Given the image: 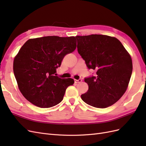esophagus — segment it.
<instances>
[{"mask_svg": "<svg viewBox=\"0 0 146 146\" xmlns=\"http://www.w3.org/2000/svg\"><path fill=\"white\" fill-rule=\"evenodd\" d=\"M74 81H75V83H80V82H82V79H78V80H76V79H75Z\"/></svg>", "mask_w": 146, "mask_h": 146, "instance_id": "1", "label": "esophagus"}]
</instances>
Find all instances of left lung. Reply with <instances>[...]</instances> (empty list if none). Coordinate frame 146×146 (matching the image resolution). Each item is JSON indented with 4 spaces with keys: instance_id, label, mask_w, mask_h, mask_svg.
I'll list each match as a JSON object with an SVG mask.
<instances>
[{
    "instance_id": "8db88e82",
    "label": "left lung",
    "mask_w": 146,
    "mask_h": 146,
    "mask_svg": "<svg viewBox=\"0 0 146 146\" xmlns=\"http://www.w3.org/2000/svg\"><path fill=\"white\" fill-rule=\"evenodd\" d=\"M77 50L96 76L86 78L88 90L82 99L94 107L105 108L125 93L131 76L130 55L117 38L103 35L76 36Z\"/></svg>"
}]
</instances>
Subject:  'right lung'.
I'll return each mask as SVG.
<instances>
[{
	"mask_svg": "<svg viewBox=\"0 0 146 146\" xmlns=\"http://www.w3.org/2000/svg\"><path fill=\"white\" fill-rule=\"evenodd\" d=\"M74 36H44L25 42L13 61L17 86L24 98L40 108H49L62 101L72 78L56 76L65 55L76 48Z\"/></svg>",
	"mask_w": 146,
	"mask_h": 146,
	"instance_id": "obj_1",
	"label": "right lung"
}]
</instances>
